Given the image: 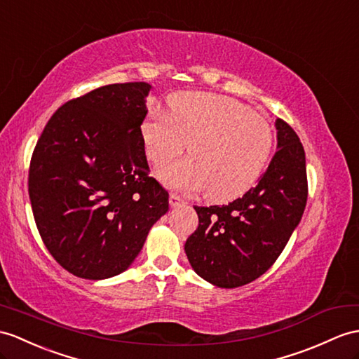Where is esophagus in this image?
Here are the masks:
<instances>
[{
  "instance_id": "34e87169",
  "label": "esophagus",
  "mask_w": 359,
  "mask_h": 359,
  "mask_svg": "<svg viewBox=\"0 0 359 359\" xmlns=\"http://www.w3.org/2000/svg\"><path fill=\"white\" fill-rule=\"evenodd\" d=\"M169 204H170V207H181L182 204H184V201H182L178 195H175V194H172L170 196H169Z\"/></svg>"
}]
</instances>
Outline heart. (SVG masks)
I'll list each match as a JSON object with an SVG mask.
<instances>
[{"instance_id": "obj_1", "label": "heart", "mask_w": 359, "mask_h": 359, "mask_svg": "<svg viewBox=\"0 0 359 359\" xmlns=\"http://www.w3.org/2000/svg\"><path fill=\"white\" fill-rule=\"evenodd\" d=\"M144 151L156 168L189 151L190 158L158 172L164 186L182 194L207 191L229 201L252 186L273 144L265 118L245 104L208 93H182L170 99V112L155 109L143 125Z\"/></svg>"}]
</instances>
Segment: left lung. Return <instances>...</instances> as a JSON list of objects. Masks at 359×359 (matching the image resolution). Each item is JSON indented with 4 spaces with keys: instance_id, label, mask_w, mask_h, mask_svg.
<instances>
[{
    "instance_id": "obj_1",
    "label": "left lung",
    "mask_w": 359,
    "mask_h": 359,
    "mask_svg": "<svg viewBox=\"0 0 359 359\" xmlns=\"http://www.w3.org/2000/svg\"><path fill=\"white\" fill-rule=\"evenodd\" d=\"M277 152L256 187L226 205L198 207L186 241L195 273L219 287H238L271 268L299 225L308 199L304 149L295 130L276 120Z\"/></svg>"
}]
</instances>
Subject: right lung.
<instances>
[{
    "label": "right lung",
    "instance_id": "obj_1",
    "mask_svg": "<svg viewBox=\"0 0 359 359\" xmlns=\"http://www.w3.org/2000/svg\"><path fill=\"white\" fill-rule=\"evenodd\" d=\"M151 90L112 83L67 102L33 151L34 222L50 255L81 278L126 271L169 210L168 190L149 177L140 128Z\"/></svg>",
    "mask_w": 359,
    "mask_h": 359
}]
</instances>
